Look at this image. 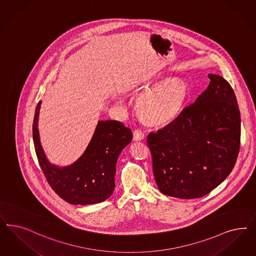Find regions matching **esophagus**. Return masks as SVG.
Returning a JSON list of instances; mask_svg holds the SVG:
<instances>
[{"label": "esophagus", "mask_w": 256, "mask_h": 256, "mask_svg": "<svg viewBox=\"0 0 256 256\" xmlns=\"http://www.w3.org/2000/svg\"><path fill=\"white\" fill-rule=\"evenodd\" d=\"M132 140L134 141H140L144 140V132L140 129H136L132 132Z\"/></svg>", "instance_id": "obj_1"}]
</instances>
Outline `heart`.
<instances>
[{"mask_svg": "<svg viewBox=\"0 0 256 256\" xmlns=\"http://www.w3.org/2000/svg\"><path fill=\"white\" fill-rule=\"evenodd\" d=\"M188 92V84L179 78L158 82L141 94L136 108L148 122L166 124L179 115Z\"/></svg>", "mask_w": 256, "mask_h": 256, "instance_id": "heart-1", "label": "heart"}]
</instances>
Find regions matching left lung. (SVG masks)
<instances>
[{
  "label": "left lung",
  "instance_id": "left-lung-1",
  "mask_svg": "<svg viewBox=\"0 0 256 256\" xmlns=\"http://www.w3.org/2000/svg\"><path fill=\"white\" fill-rule=\"evenodd\" d=\"M211 80L194 104L147 142L159 190L180 198L202 197L231 174L240 148V112L230 84Z\"/></svg>",
  "mask_w": 256,
  "mask_h": 256
}]
</instances>
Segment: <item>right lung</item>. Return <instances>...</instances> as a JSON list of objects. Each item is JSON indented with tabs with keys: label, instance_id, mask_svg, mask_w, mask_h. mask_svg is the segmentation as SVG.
Segmentation results:
<instances>
[{
	"label": "right lung",
	"instance_id": "1",
	"mask_svg": "<svg viewBox=\"0 0 256 256\" xmlns=\"http://www.w3.org/2000/svg\"><path fill=\"white\" fill-rule=\"evenodd\" d=\"M40 104L42 102L38 104L34 118V145L50 188L70 204H94L108 200L115 188L118 158L132 141V131L116 120H100L90 144L74 163L66 166L54 165L40 143L38 127Z\"/></svg>",
	"mask_w": 256,
	"mask_h": 256
}]
</instances>
